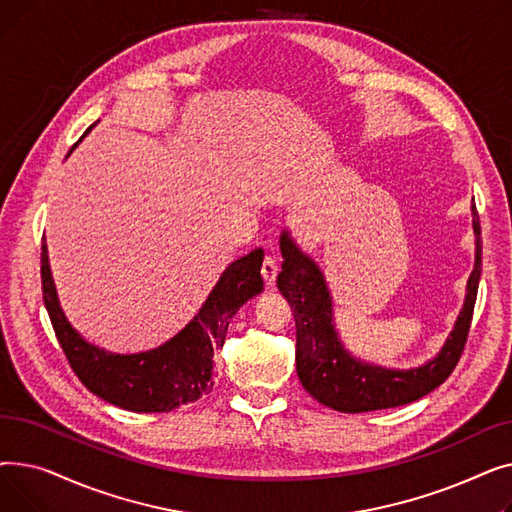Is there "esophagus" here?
Returning a JSON list of instances; mask_svg holds the SVG:
<instances>
[{"label": "esophagus", "mask_w": 512, "mask_h": 512, "mask_svg": "<svg viewBox=\"0 0 512 512\" xmlns=\"http://www.w3.org/2000/svg\"><path fill=\"white\" fill-rule=\"evenodd\" d=\"M261 276L265 280L267 286H272L276 282V276H278V263L272 255H265L263 263H261Z\"/></svg>", "instance_id": "esophagus-1"}]
</instances>
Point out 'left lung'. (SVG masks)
Returning <instances> with one entry per match:
<instances>
[{
	"instance_id": "left-lung-1",
	"label": "left lung",
	"mask_w": 512,
	"mask_h": 512,
	"mask_svg": "<svg viewBox=\"0 0 512 512\" xmlns=\"http://www.w3.org/2000/svg\"><path fill=\"white\" fill-rule=\"evenodd\" d=\"M475 267L467 282V299L442 353L423 367L394 371L361 363L348 355L334 330L332 299L324 274L284 232L280 238L282 272L278 288L292 307L297 324V373L303 388L321 405L340 413H367L409 405L436 390L459 363L477 299L481 276V228L473 205Z\"/></svg>"
}]
</instances>
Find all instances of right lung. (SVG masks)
<instances>
[{
  "label": "right lung",
  "instance_id": "add662e5",
  "mask_svg": "<svg viewBox=\"0 0 512 512\" xmlns=\"http://www.w3.org/2000/svg\"><path fill=\"white\" fill-rule=\"evenodd\" d=\"M91 128L93 124L85 134ZM261 261L263 251L255 249L230 263L191 324L166 344L139 355L107 353L85 342L68 324L51 280L45 242L41 245L43 301L62 351L87 390L132 413H170L211 392L213 353L222 348L232 315L263 290Z\"/></svg>",
  "mask_w": 512,
  "mask_h": 512
}]
</instances>
